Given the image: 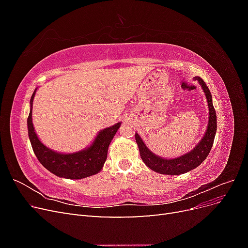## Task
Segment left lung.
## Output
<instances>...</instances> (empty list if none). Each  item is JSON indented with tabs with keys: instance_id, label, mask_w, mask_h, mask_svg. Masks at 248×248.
Returning a JSON list of instances; mask_svg holds the SVG:
<instances>
[{
	"instance_id": "left-lung-1",
	"label": "left lung",
	"mask_w": 248,
	"mask_h": 248,
	"mask_svg": "<svg viewBox=\"0 0 248 248\" xmlns=\"http://www.w3.org/2000/svg\"><path fill=\"white\" fill-rule=\"evenodd\" d=\"M193 79L199 81L202 91L205 93L209 108V121L204 137H202L199 144L190 152H187L181 156L176 157V158H163V157L154 154L145 145V142L140 137V134L136 133V140L139 146L140 158L149 169L159 172V174L177 176L192 170L193 169L198 168L207 158V156L209 155L210 151H211V148L213 146L217 123L216 111L214 109L212 102V95L210 93V90L205 84V81L200 77H196Z\"/></svg>"
}]
</instances>
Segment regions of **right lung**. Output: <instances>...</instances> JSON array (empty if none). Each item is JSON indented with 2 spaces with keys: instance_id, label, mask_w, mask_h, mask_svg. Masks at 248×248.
<instances>
[{
  "instance_id": "1",
  "label": "right lung",
  "mask_w": 248,
  "mask_h": 248,
  "mask_svg": "<svg viewBox=\"0 0 248 248\" xmlns=\"http://www.w3.org/2000/svg\"><path fill=\"white\" fill-rule=\"evenodd\" d=\"M37 89L30 100V114L28 117V132L33 151L42 166L52 174L66 179H84L98 174L107 160L108 150L111 140L121 126L119 122L100 130L89 147L74 153H60L54 151L41 142L37 137L32 122L33 100Z\"/></svg>"
}]
</instances>
